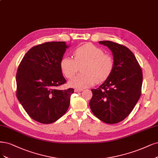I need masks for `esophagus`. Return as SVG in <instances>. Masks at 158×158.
<instances>
[{
	"label": "esophagus",
	"mask_w": 158,
	"mask_h": 158,
	"mask_svg": "<svg viewBox=\"0 0 158 158\" xmlns=\"http://www.w3.org/2000/svg\"><path fill=\"white\" fill-rule=\"evenodd\" d=\"M83 89H80V88H75L74 89V91L75 92H80V91H82Z\"/></svg>",
	"instance_id": "esophagus-1"
}]
</instances>
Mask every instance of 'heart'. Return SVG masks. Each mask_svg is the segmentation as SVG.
Listing matches in <instances>:
<instances>
[{
	"label": "heart",
	"instance_id": "obj_1",
	"mask_svg": "<svg viewBox=\"0 0 158 158\" xmlns=\"http://www.w3.org/2000/svg\"><path fill=\"white\" fill-rule=\"evenodd\" d=\"M73 56L74 59L64 56L59 63L63 74L67 78H73L81 66V73L69 81V85L73 88H84L94 85L96 81H104L110 77L114 69L112 57L91 43L76 48Z\"/></svg>",
	"mask_w": 158,
	"mask_h": 158
}]
</instances>
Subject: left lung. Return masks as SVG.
<instances>
[{"label": "left lung", "instance_id": "obj_1", "mask_svg": "<svg viewBox=\"0 0 158 158\" xmlns=\"http://www.w3.org/2000/svg\"><path fill=\"white\" fill-rule=\"evenodd\" d=\"M112 52L114 69L98 88L92 89L89 106L103 122H122L131 112L141 95L143 73L133 52L127 47L111 41H99Z\"/></svg>", "mask_w": 158, "mask_h": 158}]
</instances>
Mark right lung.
I'll list each match as a JSON object with an SVG mask.
<instances>
[{
  "mask_svg": "<svg viewBox=\"0 0 158 158\" xmlns=\"http://www.w3.org/2000/svg\"><path fill=\"white\" fill-rule=\"evenodd\" d=\"M69 47L65 42L35 46L27 52L19 65L16 95L28 115L38 122H56L69 107L74 89H56L66 82L59 63Z\"/></svg>",
  "mask_w": 158,
  "mask_h": 158,
  "instance_id": "right-lung-1",
  "label": "right lung"
}]
</instances>
